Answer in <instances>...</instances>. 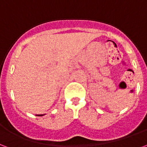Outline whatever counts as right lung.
<instances>
[{
    "label": "right lung",
    "mask_w": 147,
    "mask_h": 147,
    "mask_svg": "<svg viewBox=\"0 0 147 147\" xmlns=\"http://www.w3.org/2000/svg\"><path fill=\"white\" fill-rule=\"evenodd\" d=\"M44 115H37V116H42Z\"/></svg>",
    "instance_id": "right-lung-1"
}]
</instances>
